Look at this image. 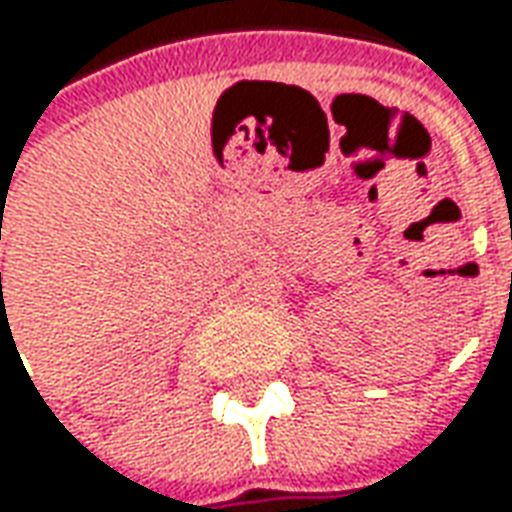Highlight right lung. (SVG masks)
Wrapping results in <instances>:
<instances>
[{"label": "right lung", "mask_w": 512, "mask_h": 512, "mask_svg": "<svg viewBox=\"0 0 512 512\" xmlns=\"http://www.w3.org/2000/svg\"><path fill=\"white\" fill-rule=\"evenodd\" d=\"M0 277H2V274H0Z\"/></svg>", "instance_id": "right-lung-1"}]
</instances>
